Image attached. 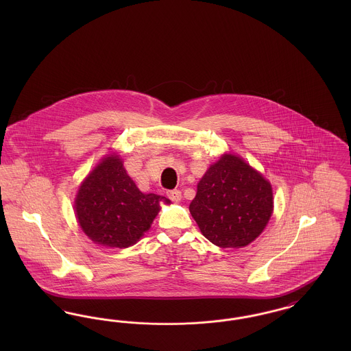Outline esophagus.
<instances>
[{"label": "esophagus", "mask_w": 351, "mask_h": 351, "mask_svg": "<svg viewBox=\"0 0 351 351\" xmlns=\"http://www.w3.org/2000/svg\"><path fill=\"white\" fill-rule=\"evenodd\" d=\"M166 195H167L168 199H171V200L175 201V202H179V201L182 200V192L179 189L167 191Z\"/></svg>", "instance_id": "34e87169"}]
</instances>
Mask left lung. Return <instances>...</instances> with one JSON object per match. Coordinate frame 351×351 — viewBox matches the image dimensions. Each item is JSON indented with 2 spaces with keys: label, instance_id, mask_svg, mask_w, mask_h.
<instances>
[{
  "label": "left lung",
  "instance_id": "8db88e82",
  "mask_svg": "<svg viewBox=\"0 0 351 351\" xmlns=\"http://www.w3.org/2000/svg\"><path fill=\"white\" fill-rule=\"evenodd\" d=\"M271 184L241 158L225 154L197 184L189 212L202 235L218 247H243L267 225Z\"/></svg>",
  "mask_w": 351,
  "mask_h": 351
}]
</instances>
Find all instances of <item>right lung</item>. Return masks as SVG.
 Returning <instances> with one entry per match:
<instances>
[{"label":"right lung","instance_id":"add662e5","mask_svg":"<svg viewBox=\"0 0 351 351\" xmlns=\"http://www.w3.org/2000/svg\"><path fill=\"white\" fill-rule=\"evenodd\" d=\"M162 200L169 202L155 193H142L121 159L110 155L84 180L75 212L84 233L95 243L125 249L150 229Z\"/></svg>","mask_w":351,"mask_h":351}]
</instances>
